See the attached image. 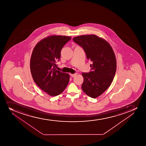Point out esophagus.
Here are the masks:
<instances>
[{
	"label": "esophagus",
	"instance_id": "1",
	"mask_svg": "<svg viewBox=\"0 0 146 146\" xmlns=\"http://www.w3.org/2000/svg\"><path fill=\"white\" fill-rule=\"evenodd\" d=\"M77 73H75V74H71V77H75L77 75Z\"/></svg>",
	"mask_w": 146,
	"mask_h": 146
}]
</instances>
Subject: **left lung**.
I'll use <instances>...</instances> for the list:
<instances>
[{"label": "left lung", "mask_w": 146, "mask_h": 146, "mask_svg": "<svg viewBox=\"0 0 146 146\" xmlns=\"http://www.w3.org/2000/svg\"><path fill=\"white\" fill-rule=\"evenodd\" d=\"M73 40L83 48L87 59L93 62L92 71L82 73V90L89 97L96 98L110 87L115 77L117 61L114 51L105 39L94 34L79 36Z\"/></svg>", "instance_id": "8db88e82"}]
</instances>
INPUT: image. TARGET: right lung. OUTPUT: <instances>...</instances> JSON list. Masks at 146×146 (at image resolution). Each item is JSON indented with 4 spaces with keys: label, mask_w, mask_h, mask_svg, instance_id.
<instances>
[{
    "label": "right lung",
    "mask_w": 146,
    "mask_h": 146,
    "mask_svg": "<svg viewBox=\"0 0 146 146\" xmlns=\"http://www.w3.org/2000/svg\"><path fill=\"white\" fill-rule=\"evenodd\" d=\"M71 36L52 35L36 44L31 56L30 68L34 81L38 87L51 96L63 92L69 81V75L56 70L64 46Z\"/></svg>",
    "instance_id": "add662e5"
}]
</instances>
